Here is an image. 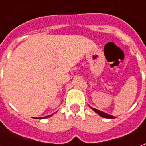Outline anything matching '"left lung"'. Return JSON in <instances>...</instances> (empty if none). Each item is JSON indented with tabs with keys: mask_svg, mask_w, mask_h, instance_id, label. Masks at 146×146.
<instances>
[{
	"mask_svg": "<svg viewBox=\"0 0 146 146\" xmlns=\"http://www.w3.org/2000/svg\"><path fill=\"white\" fill-rule=\"evenodd\" d=\"M90 108L92 109L94 112H95L96 113H98L99 116H101L102 117H104V118H108V119H114L115 117L113 116H111V115H110V114H107V113H104V112H102V111H99V110H96V109H95V108H92L90 106Z\"/></svg>",
	"mask_w": 146,
	"mask_h": 146,
	"instance_id": "1",
	"label": "left lung"
}]
</instances>
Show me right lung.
I'll list each match as a JSON object with an SVG mask.
<instances>
[{
    "instance_id": "add662e5",
    "label": "right lung",
    "mask_w": 146,
    "mask_h": 146,
    "mask_svg": "<svg viewBox=\"0 0 146 146\" xmlns=\"http://www.w3.org/2000/svg\"><path fill=\"white\" fill-rule=\"evenodd\" d=\"M52 116V114L51 115H49V116H44V117H40V118H39V119H46V118H48V117H50V116Z\"/></svg>"
}]
</instances>
